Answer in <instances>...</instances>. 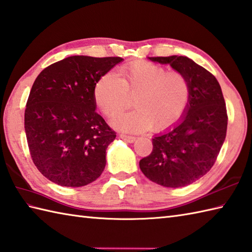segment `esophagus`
<instances>
[{"label":"esophagus","mask_w":252,"mask_h":252,"mask_svg":"<svg viewBox=\"0 0 252 252\" xmlns=\"http://www.w3.org/2000/svg\"><path fill=\"white\" fill-rule=\"evenodd\" d=\"M120 138H122L123 140H125V141L129 142V143L135 142V140H136V137L129 136V135H126V133H120Z\"/></svg>","instance_id":"obj_1"}]
</instances>
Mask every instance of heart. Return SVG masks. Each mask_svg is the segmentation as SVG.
Wrapping results in <instances>:
<instances>
[{
	"label": "heart",
	"mask_w": 252,
	"mask_h": 252,
	"mask_svg": "<svg viewBox=\"0 0 252 252\" xmlns=\"http://www.w3.org/2000/svg\"><path fill=\"white\" fill-rule=\"evenodd\" d=\"M135 97V107L115 117L120 129L140 132L149 128L165 130L183 119L190 101V85L181 71L166 69L150 62L123 66L119 77L107 73L94 86V99L106 116L121 114Z\"/></svg>",
	"instance_id": "1"
}]
</instances>
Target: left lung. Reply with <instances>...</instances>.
Instances as JSON below:
<instances>
[{
	"label": "left lung",
	"mask_w": 252,
	"mask_h": 252,
	"mask_svg": "<svg viewBox=\"0 0 252 252\" xmlns=\"http://www.w3.org/2000/svg\"><path fill=\"white\" fill-rule=\"evenodd\" d=\"M169 64L186 76L190 85L188 109L172 129L152 139L153 149L139 162L147 178L164 187L179 188L205 175L222 148L227 129V112L217 78L186 56L149 58Z\"/></svg>",
	"instance_id": "8db88e82"
}]
</instances>
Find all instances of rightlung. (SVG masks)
<instances>
[{"instance_id":"right-lung-1","label":"right lung","mask_w":252,"mask_h":252,"mask_svg":"<svg viewBox=\"0 0 252 252\" xmlns=\"http://www.w3.org/2000/svg\"><path fill=\"white\" fill-rule=\"evenodd\" d=\"M122 58L74 55L35 78L25 110V131L34 165L49 181L86 186L106 164L116 133L95 112L96 81Z\"/></svg>"}]
</instances>
